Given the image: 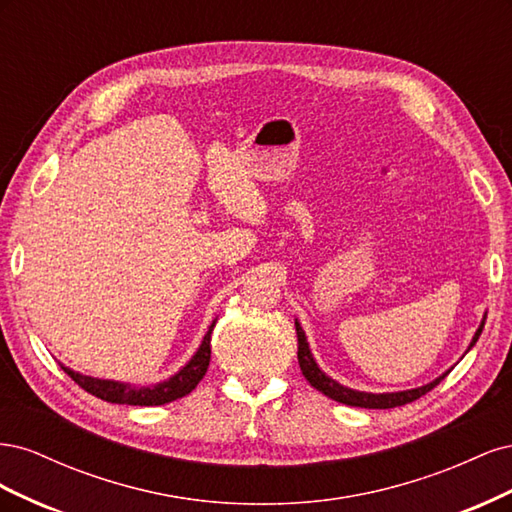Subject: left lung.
Returning <instances> with one entry per match:
<instances>
[{"mask_svg":"<svg viewBox=\"0 0 512 512\" xmlns=\"http://www.w3.org/2000/svg\"><path fill=\"white\" fill-rule=\"evenodd\" d=\"M485 320H487V314L483 316V320H480V327L476 329L472 342L468 346V350H472V346L478 342L480 333H483V327H485ZM294 327H297V337H299V365H301V371L305 380L314 386L316 391L324 393L327 397L339 401V404H346V406H354V408H374V410H386V408H397V406H406L410 404V401L423 397L425 393H429L433 386H438L448 374H451V369H446L442 376H438L436 380H431L423 386H416V389H408V391H395V393H365V391H356V389H350V386H344L339 384L337 380H333L331 376L324 374V371L318 367L316 359L312 350H309V344H307V337H305V331L301 329L299 320H294ZM466 350V352H468Z\"/></svg>","mask_w":512,"mask_h":512,"instance_id":"left-lung-1","label":"left lung"}]
</instances>
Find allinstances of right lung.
<instances>
[{"mask_svg": "<svg viewBox=\"0 0 512 512\" xmlns=\"http://www.w3.org/2000/svg\"><path fill=\"white\" fill-rule=\"evenodd\" d=\"M213 327H215V320L211 322V327L207 329L203 342H200L192 359L185 363L175 376H170L168 380L151 384V386H136L130 382L83 376V374H79V371H74L66 365H61V369H64L66 374L81 386V389L108 401V404L164 406V404H170V401L192 393L196 389V384L207 374V367L211 361V331H213Z\"/></svg>", "mask_w": 512, "mask_h": 512, "instance_id": "add662e5", "label": "right lung"}]
</instances>
